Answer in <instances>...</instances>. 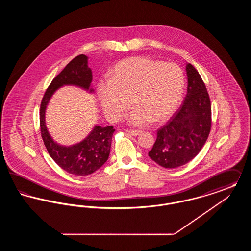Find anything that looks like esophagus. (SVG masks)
Wrapping results in <instances>:
<instances>
[{
  "label": "esophagus",
  "mask_w": 251,
  "mask_h": 251,
  "mask_svg": "<svg viewBox=\"0 0 251 251\" xmlns=\"http://www.w3.org/2000/svg\"><path fill=\"white\" fill-rule=\"evenodd\" d=\"M126 131H127L129 134L133 135V136H135V135H138V134L140 133V131H138V130H126Z\"/></svg>",
  "instance_id": "34e87169"
}]
</instances>
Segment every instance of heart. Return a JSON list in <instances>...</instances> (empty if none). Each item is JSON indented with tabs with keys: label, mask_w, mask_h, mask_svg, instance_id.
<instances>
[{
	"label": "heart",
	"mask_w": 251,
	"mask_h": 251,
	"mask_svg": "<svg viewBox=\"0 0 251 251\" xmlns=\"http://www.w3.org/2000/svg\"><path fill=\"white\" fill-rule=\"evenodd\" d=\"M185 79L173 63L136 56L119 62L111 71V79L100 80L97 93L109 120H122L135 104L129 120L133 125L167 120L179 106Z\"/></svg>",
	"instance_id": "heart-1"
}]
</instances>
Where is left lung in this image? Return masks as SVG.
Here are the masks:
<instances>
[{"label": "left lung", "instance_id": "obj_1", "mask_svg": "<svg viewBox=\"0 0 251 251\" xmlns=\"http://www.w3.org/2000/svg\"><path fill=\"white\" fill-rule=\"evenodd\" d=\"M187 94L167 124L157 130L149 156L166 168L181 167L199 154L212 126V109L207 88L199 72L188 63Z\"/></svg>", "mask_w": 251, "mask_h": 251}]
</instances>
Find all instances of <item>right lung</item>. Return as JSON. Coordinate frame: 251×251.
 <instances>
[{"label": "right lung", "instance_id": "right-lung-1", "mask_svg": "<svg viewBox=\"0 0 251 251\" xmlns=\"http://www.w3.org/2000/svg\"><path fill=\"white\" fill-rule=\"evenodd\" d=\"M91 81L92 72L87 66V56H76L51 81L42 98L39 111L40 132L49 154L62 169L77 176L92 174L107 161L115 129L113 126L97 125L82 142L72 147H63L55 143L49 134L45 124V110L50 97L62 85L73 84L89 89Z\"/></svg>", "mask_w": 251, "mask_h": 251}]
</instances>
